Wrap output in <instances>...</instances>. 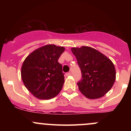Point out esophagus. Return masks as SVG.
<instances>
[{
  "label": "esophagus",
  "mask_w": 131,
  "mask_h": 131,
  "mask_svg": "<svg viewBox=\"0 0 131 131\" xmlns=\"http://www.w3.org/2000/svg\"><path fill=\"white\" fill-rule=\"evenodd\" d=\"M70 75H71V72H68V73H67V76H70Z\"/></svg>",
  "instance_id": "34e87169"
}]
</instances>
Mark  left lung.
<instances>
[{
	"label": "left lung",
	"mask_w": 131,
	"mask_h": 131,
	"mask_svg": "<svg viewBox=\"0 0 131 131\" xmlns=\"http://www.w3.org/2000/svg\"><path fill=\"white\" fill-rule=\"evenodd\" d=\"M71 51L81 71L82 78L77 83L79 91L90 99L103 97L115 81L116 71L112 61L90 47H74Z\"/></svg>",
	"instance_id": "8db88e82"
}]
</instances>
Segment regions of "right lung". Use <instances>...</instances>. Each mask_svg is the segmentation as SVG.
<instances>
[{"instance_id":"1","label":"right lung","mask_w":131,"mask_h":131,"mask_svg":"<svg viewBox=\"0 0 131 131\" xmlns=\"http://www.w3.org/2000/svg\"><path fill=\"white\" fill-rule=\"evenodd\" d=\"M63 47L47 45L28 55L21 67L26 88L37 98L48 100L59 94L64 84L62 65L58 63Z\"/></svg>"}]
</instances>
